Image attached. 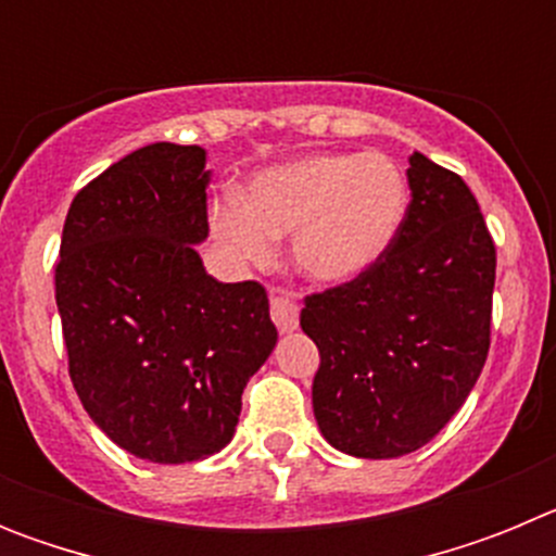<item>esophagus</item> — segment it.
<instances>
[{
    "label": "esophagus",
    "instance_id": "34e87169",
    "mask_svg": "<svg viewBox=\"0 0 556 556\" xmlns=\"http://www.w3.org/2000/svg\"><path fill=\"white\" fill-rule=\"evenodd\" d=\"M269 314H273V323L281 333L294 331L298 323H301V308L283 292H273V298H269Z\"/></svg>",
    "mask_w": 556,
    "mask_h": 556
}]
</instances>
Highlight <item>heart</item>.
I'll return each instance as SVG.
<instances>
[{"instance_id": "heart-1", "label": "heart", "mask_w": 556, "mask_h": 556, "mask_svg": "<svg viewBox=\"0 0 556 556\" xmlns=\"http://www.w3.org/2000/svg\"><path fill=\"white\" fill-rule=\"evenodd\" d=\"M409 211L404 169L384 152H312L258 169L242 194L214 200L211 233L239 267L273 262L292 236V264L323 287L376 267Z\"/></svg>"}]
</instances>
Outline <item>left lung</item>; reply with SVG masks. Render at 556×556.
I'll list each match as a JSON object with an SVG mask.
<instances>
[{
  "label": "left lung",
  "mask_w": 556,
  "mask_h": 556,
  "mask_svg": "<svg viewBox=\"0 0 556 556\" xmlns=\"http://www.w3.org/2000/svg\"><path fill=\"white\" fill-rule=\"evenodd\" d=\"M412 203L384 258L306 298L320 351L312 406L323 437L358 459L424 448L459 412L490 351L495 244L473 191L424 152Z\"/></svg>",
  "instance_id": "8db88e82"
}]
</instances>
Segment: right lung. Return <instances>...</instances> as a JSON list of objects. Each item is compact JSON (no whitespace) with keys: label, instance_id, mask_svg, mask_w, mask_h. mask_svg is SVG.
I'll return each instance as SVG.
<instances>
[{"label":"right lung","instance_id":"right-lung-1","mask_svg":"<svg viewBox=\"0 0 556 556\" xmlns=\"http://www.w3.org/2000/svg\"><path fill=\"white\" fill-rule=\"evenodd\" d=\"M205 150L147 144L66 214L55 301L68 376L127 454L184 465L233 440L242 392L278 342L262 283L205 273Z\"/></svg>","mask_w":556,"mask_h":556}]
</instances>
